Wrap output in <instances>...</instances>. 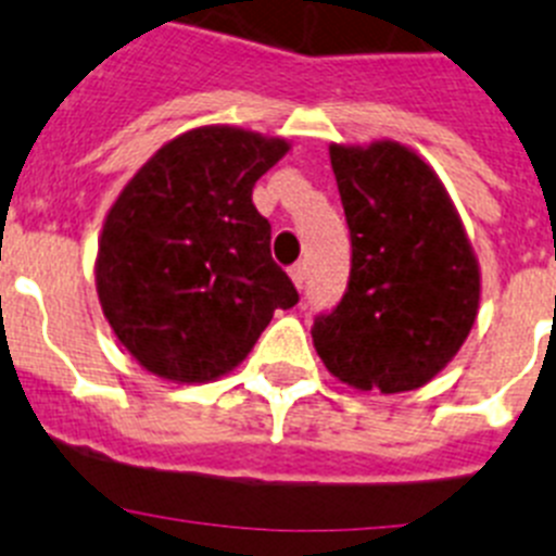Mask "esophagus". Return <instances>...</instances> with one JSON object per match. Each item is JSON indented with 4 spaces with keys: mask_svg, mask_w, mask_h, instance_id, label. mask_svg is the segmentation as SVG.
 <instances>
[{
    "mask_svg": "<svg viewBox=\"0 0 556 556\" xmlns=\"http://www.w3.org/2000/svg\"><path fill=\"white\" fill-rule=\"evenodd\" d=\"M289 278H292V283L298 289H303V283H306V262H298L289 267Z\"/></svg>",
    "mask_w": 556,
    "mask_h": 556,
    "instance_id": "obj_1",
    "label": "esophagus"
}]
</instances>
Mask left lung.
<instances>
[{
	"label": "left lung",
	"instance_id": "1",
	"mask_svg": "<svg viewBox=\"0 0 556 556\" xmlns=\"http://www.w3.org/2000/svg\"><path fill=\"white\" fill-rule=\"evenodd\" d=\"M328 152L353 255L348 292L314 320V348L353 390H417L473 328L479 262L443 180L415 150L384 139Z\"/></svg>",
	"mask_w": 556,
	"mask_h": 556
}]
</instances>
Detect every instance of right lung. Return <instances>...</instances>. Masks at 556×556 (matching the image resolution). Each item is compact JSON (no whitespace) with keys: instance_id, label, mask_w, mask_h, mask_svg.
I'll return each instance as SVG.
<instances>
[{"instance_id":"obj_1","label":"right lung","mask_w":556,"mask_h":556,"mask_svg":"<svg viewBox=\"0 0 556 556\" xmlns=\"http://www.w3.org/2000/svg\"><path fill=\"white\" fill-rule=\"evenodd\" d=\"M289 152L278 136L203 125L166 141L102 223L97 294L136 362L175 384L244 362L298 289L269 253L253 186Z\"/></svg>"}]
</instances>
